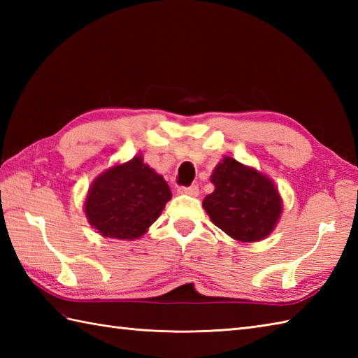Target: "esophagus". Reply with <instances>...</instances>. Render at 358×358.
<instances>
[{
	"label": "esophagus",
	"mask_w": 358,
	"mask_h": 358,
	"mask_svg": "<svg viewBox=\"0 0 358 358\" xmlns=\"http://www.w3.org/2000/svg\"><path fill=\"white\" fill-rule=\"evenodd\" d=\"M178 194L181 195H191V196H199L200 194V189L199 186H189V187H180L178 189Z\"/></svg>",
	"instance_id": "34e87169"
}]
</instances>
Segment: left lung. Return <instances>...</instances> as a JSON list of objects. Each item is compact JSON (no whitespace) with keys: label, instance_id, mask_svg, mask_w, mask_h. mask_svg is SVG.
Returning <instances> with one entry per match:
<instances>
[{"label":"left lung","instance_id":"1","mask_svg":"<svg viewBox=\"0 0 358 358\" xmlns=\"http://www.w3.org/2000/svg\"><path fill=\"white\" fill-rule=\"evenodd\" d=\"M210 181L215 189L203 200V208L210 222L231 238L254 243L275 229L283 200L268 175L224 157L215 166Z\"/></svg>","mask_w":358,"mask_h":358}]
</instances>
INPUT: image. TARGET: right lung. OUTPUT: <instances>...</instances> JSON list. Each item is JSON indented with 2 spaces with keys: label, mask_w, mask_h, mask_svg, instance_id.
Here are the masks:
<instances>
[{
  "label": "right lung",
  "mask_w": 358,
  "mask_h": 358,
  "mask_svg": "<svg viewBox=\"0 0 358 358\" xmlns=\"http://www.w3.org/2000/svg\"><path fill=\"white\" fill-rule=\"evenodd\" d=\"M171 199L166 180L143 162V155H135L96 175L83 208L89 224L103 237L132 241L149 231Z\"/></svg>",
  "instance_id": "obj_1"
}]
</instances>
